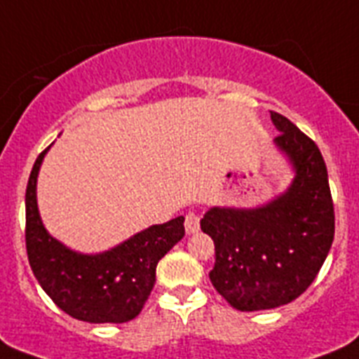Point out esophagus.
<instances>
[{
    "mask_svg": "<svg viewBox=\"0 0 359 359\" xmlns=\"http://www.w3.org/2000/svg\"><path fill=\"white\" fill-rule=\"evenodd\" d=\"M184 226H186V234H195V232H199L201 229L199 215L194 214V212H189V214L186 215Z\"/></svg>",
    "mask_w": 359,
    "mask_h": 359,
    "instance_id": "34e87169",
    "label": "esophagus"
}]
</instances>
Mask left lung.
Instances as JSON below:
<instances>
[{
    "instance_id": "obj_1",
    "label": "left lung",
    "mask_w": 359,
    "mask_h": 359,
    "mask_svg": "<svg viewBox=\"0 0 359 359\" xmlns=\"http://www.w3.org/2000/svg\"><path fill=\"white\" fill-rule=\"evenodd\" d=\"M275 149L290 165L287 188L258 206H212L201 230L215 243L210 280L240 311L290 304L316 280L334 241L328 171L313 142L271 112Z\"/></svg>"
}]
</instances>
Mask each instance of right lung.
Instances as JSON below:
<instances>
[{
	"label": "right lung",
	"mask_w": 359,
	"mask_h": 359,
	"mask_svg": "<svg viewBox=\"0 0 359 359\" xmlns=\"http://www.w3.org/2000/svg\"><path fill=\"white\" fill-rule=\"evenodd\" d=\"M51 145L38 154L25 191V245L31 269L51 301L74 319L114 325L130 321L149 299L158 260L184 238V217L147 226L109 250L69 249L49 234L38 210V173Z\"/></svg>",
	"instance_id": "1"
}]
</instances>
